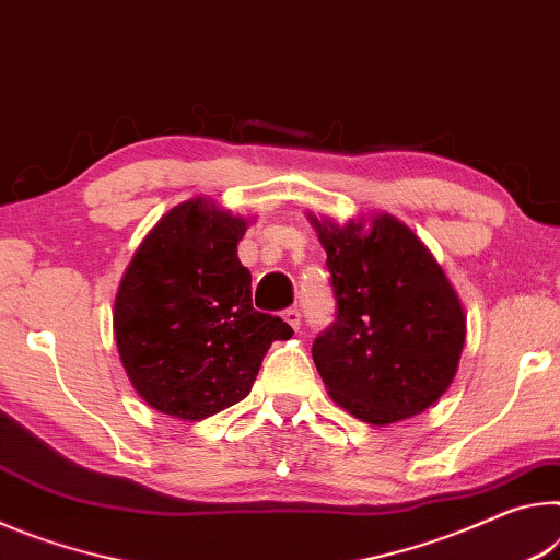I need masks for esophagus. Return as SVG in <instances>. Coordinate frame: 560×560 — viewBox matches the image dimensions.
I'll return each instance as SVG.
<instances>
[{
  "label": "esophagus",
  "instance_id": "34e87169",
  "mask_svg": "<svg viewBox=\"0 0 560 560\" xmlns=\"http://www.w3.org/2000/svg\"><path fill=\"white\" fill-rule=\"evenodd\" d=\"M282 317H285V323L292 327V329H300L302 325V313L298 307H288L285 313H282Z\"/></svg>",
  "mask_w": 560,
  "mask_h": 560
}]
</instances>
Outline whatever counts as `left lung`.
<instances>
[{"mask_svg": "<svg viewBox=\"0 0 560 560\" xmlns=\"http://www.w3.org/2000/svg\"><path fill=\"white\" fill-rule=\"evenodd\" d=\"M335 323L313 342L329 397L370 424L415 417L442 397L464 350V313L442 268L397 218L317 223Z\"/></svg>", "mask_w": 560, "mask_h": 560, "instance_id": "1", "label": "left lung"}]
</instances>
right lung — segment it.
Here are the masks:
<instances>
[{
	"mask_svg": "<svg viewBox=\"0 0 560 560\" xmlns=\"http://www.w3.org/2000/svg\"><path fill=\"white\" fill-rule=\"evenodd\" d=\"M247 223L186 200L145 235L121 280L114 332L128 377L153 409L206 419L247 397L265 352L292 327L253 307L237 260Z\"/></svg>",
	"mask_w": 560,
	"mask_h": 560,
	"instance_id": "obj_1",
	"label": "right lung"
}]
</instances>
